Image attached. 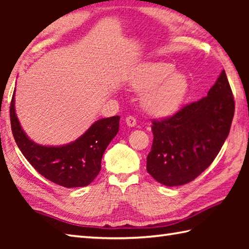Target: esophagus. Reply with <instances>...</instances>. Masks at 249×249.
<instances>
[{
    "label": "esophagus",
    "mask_w": 249,
    "mask_h": 249,
    "mask_svg": "<svg viewBox=\"0 0 249 249\" xmlns=\"http://www.w3.org/2000/svg\"><path fill=\"white\" fill-rule=\"evenodd\" d=\"M125 123H126V125L128 126V127H135V126H136V124H137V122H136V119H135L134 116H127L125 119Z\"/></svg>",
    "instance_id": "34e87169"
}]
</instances>
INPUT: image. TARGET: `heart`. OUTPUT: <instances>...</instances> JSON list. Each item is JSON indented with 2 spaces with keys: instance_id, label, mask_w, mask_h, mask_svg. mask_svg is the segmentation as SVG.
Listing matches in <instances>:
<instances>
[{
  "instance_id": "1",
  "label": "heart",
  "mask_w": 249,
  "mask_h": 249,
  "mask_svg": "<svg viewBox=\"0 0 249 249\" xmlns=\"http://www.w3.org/2000/svg\"><path fill=\"white\" fill-rule=\"evenodd\" d=\"M168 62L149 61L137 67L128 78L132 89L142 94V105L149 114L167 117L178 111L187 98L190 83L187 75L175 71Z\"/></svg>"
}]
</instances>
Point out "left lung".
<instances>
[{
  "label": "left lung",
  "mask_w": 249,
  "mask_h": 249,
  "mask_svg": "<svg viewBox=\"0 0 249 249\" xmlns=\"http://www.w3.org/2000/svg\"><path fill=\"white\" fill-rule=\"evenodd\" d=\"M235 103L225 71L205 98L174 116L154 121V142L147 156V172L167 187L195 180L208 168L229 136Z\"/></svg>",
  "instance_id": "8db88e82"
}]
</instances>
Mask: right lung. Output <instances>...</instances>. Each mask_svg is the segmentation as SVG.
Instances as JSON below:
<instances>
[{
  "mask_svg": "<svg viewBox=\"0 0 249 249\" xmlns=\"http://www.w3.org/2000/svg\"><path fill=\"white\" fill-rule=\"evenodd\" d=\"M14 140L28 162L53 182L66 188L86 187L101 170V160L120 128V116L94 122L77 140L60 146L37 144L27 136L15 111V91L10 107Z\"/></svg>",
  "mask_w": 249,
  "mask_h": 249,
  "instance_id": "add662e5",
  "label": "right lung"
}]
</instances>
